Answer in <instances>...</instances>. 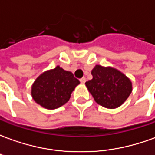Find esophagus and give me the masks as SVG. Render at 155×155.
<instances>
[{
  "label": "esophagus",
  "instance_id": "34e87169",
  "mask_svg": "<svg viewBox=\"0 0 155 155\" xmlns=\"http://www.w3.org/2000/svg\"><path fill=\"white\" fill-rule=\"evenodd\" d=\"M80 81H81V84H84V83H85V81H86V79H85L84 77L81 78V80H80Z\"/></svg>",
  "mask_w": 155,
  "mask_h": 155
}]
</instances>
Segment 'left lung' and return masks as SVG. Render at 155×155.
<instances>
[{"mask_svg":"<svg viewBox=\"0 0 155 155\" xmlns=\"http://www.w3.org/2000/svg\"><path fill=\"white\" fill-rule=\"evenodd\" d=\"M91 74L93 79L85 82V85L95 102L103 107H120L132 92L130 78L115 68L96 64Z\"/></svg>","mask_w":155,"mask_h":155,"instance_id":"left-lung-1","label":"left lung"}]
</instances>
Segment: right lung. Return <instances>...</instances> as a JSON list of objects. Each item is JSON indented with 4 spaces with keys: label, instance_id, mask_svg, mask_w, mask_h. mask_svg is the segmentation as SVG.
<instances>
[{
    "label": "right lung",
    "instance_id": "1",
    "mask_svg": "<svg viewBox=\"0 0 155 155\" xmlns=\"http://www.w3.org/2000/svg\"><path fill=\"white\" fill-rule=\"evenodd\" d=\"M80 81L71 71L57 65L43 72L31 85L33 100L47 110H54L67 103Z\"/></svg>",
    "mask_w": 155,
    "mask_h": 155
}]
</instances>
